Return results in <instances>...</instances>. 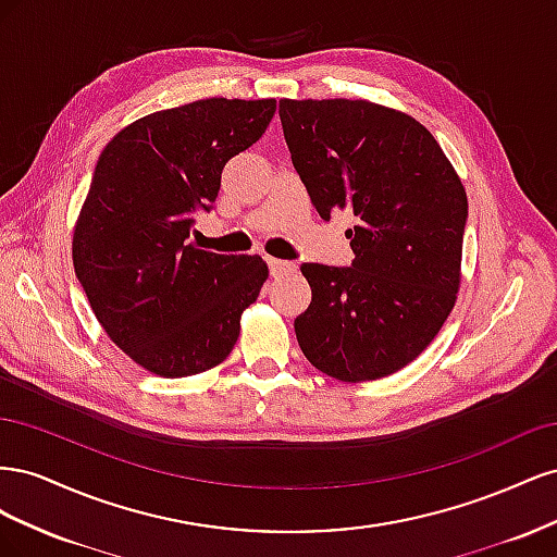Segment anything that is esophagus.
<instances>
[{
    "mask_svg": "<svg viewBox=\"0 0 557 557\" xmlns=\"http://www.w3.org/2000/svg\"><path fill=\"white\" fill-rule=\"evenodd\" d=\"M267 267H269V274H272L274 278H281L285 274L295 272V264L288 262V260H276V258H267Z\"/></svg>",
    "mask_w": 557,
    "mask_h": 557,
    "instance_id": "34e87169",
    "label": "esophagus"
}]
</instances>
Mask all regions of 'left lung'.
I'll return each instance as SVG.
<instances>
[{"instance_id":"left-lung-1","label":"left lung","mask_w":557,"mask_h":557,"mask_svg":"<svg viewBox=\"0 0 557 557\" xmlns=\"http://www.w3.org/2000/svg\"><path fill=\"white\" fill-rule=\"evenodd\" d=\"M295 172L323 221L356 215L350 267L301 264L311 305L295 318L307 360L374 381L416 360L460 285L467 195L442 146L411 115L362 99H281Z\"/></svg>"}]
</instances>
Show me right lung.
Here are the masks:
<instances>
[{
	"label": "right lung",
	"instance_id": "1",
	"mask_svg": "<svg viewBox=\"0 0 557 557\" xmlns=\"http://www.w3.org/2000/svg\"><path fill=\"white\" fill-rule=\"evenodd\" d=\"M276 99H199L117 132L97 160L74 230V269L111 342L164 379L201 374L237 344L269 272L190 239L227 160L256 144Z\"/></svg>",
	"mask_w": 557,
	"mask_h": 557
}]
</instances>
